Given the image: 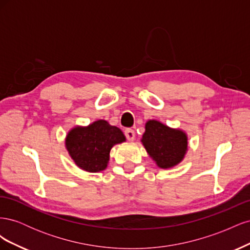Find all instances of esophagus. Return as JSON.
<instances>
[{"mask_svg": "<svg viewBox=\"0 0 250 250\" xmlns=\"http://www.w3.org/2000/svg\"><path fill=\"white\" fill-rule=\"evenodd\" d=\"M125 137L128 141H133L135 138L134 130L131 129V128H127V129L125 130Z\"/></svg>", "mask_w": 250, "mask_h": 250, "instance_id": "34e87169", "label": "esophagus"}]
</instances>
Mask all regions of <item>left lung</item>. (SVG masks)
<instances>
[{"instance_id":"8db88e82","label":"left lung","mask_w":250,"mask_h":250,"mask_svg":"<svg viewBox=\"0 0 250 250\" xmlns=\"http://www.w3.org/2000/svg\"><path fill=\"white\" fill-rule=\"evenodd\" d=\"M145 129L142 143L158 167L173 168L184 160L188 150L186 132L170 128L155 120H149Z\"/></svg>"}]
</instances>
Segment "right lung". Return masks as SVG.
I'll return each mask as SVG.
<instances>
[{"label":"right lung","mask_w":250,"mask_h":250,"mask_svg":"<svg viewBox=\"0 0 250 250\" xmlns=\"http://www.w3.org/2000/svg\"><path fill=\"white\" fill-rule=\"evenodd\" d=\"M125 141L120 128L98 120L86 127L71 129L65 138V147L80 169L94 173L106 169L110 149Z\"/></svg>","instance_id":"right-lung-1"}]
</instances>
